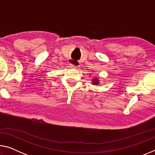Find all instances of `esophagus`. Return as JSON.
<instances>
[{"mask_svg": "<svg viewBox=\"0 0 155 155\" xmlns=\"http://www.w3.org/2000/svg\"><path fill=\"white\" fill-rule=\"evenodd\" d=\"M70 67H71V68H74V69H78L79 68L78 65H74L73 64H70Z\"/></svg>", "mask_w": 155, "mask_h": 155, "instance_id": "1", "label": "esophagus"}]
</instances>
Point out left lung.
I'll use <instances>...</instances> for the list:
<instances>
[{"label":"left lung","instance_id":"left-lung-1","mask_svg":"<svg viewBox=\"0 0 155 155\" xmlns=\"http://www.w3.org/2000/svg\"><path fill=\"white\" fill-rule=\"evenodd\" d=\"M92 83L93 85H98V84H99V81L97 78H94V79L92 80Z\"/></svg>","mask_w":155,"mask_h":155}]
</instances>
